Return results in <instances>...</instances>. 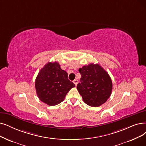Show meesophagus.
Listing matches in <instances>:
<instances>
[{"label": "esophagus", "instance_id": "esophagus-1", "mask_svg": "<svg viewBox=\"0 0 146 146\" xmlns=\"http://www.w3.org/2000/svg\"><path fill=\"white\" fill-rule=\"evenodd\" d=\"M73 82H74V83L75 84V86H77V84L78 83V81L77 80H74L73 81Z\"/></svg>", "mask_w": 146, "mask_h": 146}]
</instances>
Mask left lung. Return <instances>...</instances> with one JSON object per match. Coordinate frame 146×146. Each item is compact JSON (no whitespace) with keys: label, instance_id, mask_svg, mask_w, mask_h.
<instances>
[{"label":"left lung","instance_id":"left-lung-1","mask_svg":"<svg viewBox=\"0 0 146 146\" xmlns=\"http://www.w3.org/2000/svg\"><path fill=\"white\" fill-rule=\"evenodd\" d=\"M78 71L81 77L77 88L83 101L90 107H100L111 94L113 84L110 75L99 64L91 63Z\"/></svg>","mask_w":146,"mask_h":146}]
</instances>
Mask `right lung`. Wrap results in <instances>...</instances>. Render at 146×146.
Instances as JSON below:
<instances>
[{
	"label": "right lung",
	"mask_w": 146,
	"mask_h": 146,
	"mask_svg": "<svg viewBox=\"0 0 146 146\" xmlns=\"http://www.w3.org/2000/svg\"><path fill=\"white\" fill-rule=\"evenodd\" d=\"M74 87L75 84L68 78V73L57 62L46 63L40 70L35 80L38 97L50 106L62 102L67 93Z\"/></svg>",
	"instance_id": "1"
}]
</instances>
